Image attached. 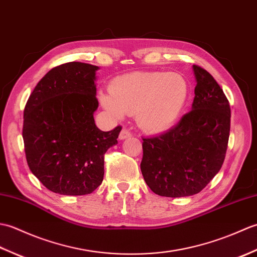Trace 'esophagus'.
Listing matches in <instances>:
<instances>
[{
    "label": "esophagus",
    "mask_w": 257,
    "mask_h": 257,
    "mask_svg": "<svg viewBox=\"0 0 257 257\" xmlns=\"http://www.w3.org/2000/svg\"><path fill=\"white\" fill-rule=\"evenodd\" d=\"M129 137H132V133H130L129 130L125 129V128H123L119 134V139L120 140H124V139H127Z\"/></svg>",
    "instance_id": "obj_1"
}]
</instances>
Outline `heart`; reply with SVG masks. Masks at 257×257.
<instances>
[{"label":"heart","mask_w":257,"mask_h":257,"mask_svg":"<svg viewBox=\"0 0 257 257\" xmlns=\"http://www.w3.org/2000/svg\"><path fill=\"white\" fill-rule=\"evenodd\" d=\"M109 90L110 94L100 95L103 108L117 118L135 113L141 129L160 133L170 128L181 113L189 85L177 73L134 72L117 77Z\"/></svg>","instance_id":"1"}]
</instances>
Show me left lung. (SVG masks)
I'll list each match as a JSON object with an SVG mask.
<instances>
[{
    "label": "left lung",
    "mask_w": 257,
    "mask_h": 257,
    "mask_svg": "<svg viewBox=\"0 0 257 257\" xmlns=\"http://www.w3.org/2000/svg\"><path fill=\"white\" fill-rule=\"evenodd\" d=\"M196 80L192 110L167 133L144 138L140 169L158 195L181 198L199 193L224 161L231 109L213 76L193 65Z\"/></svg>",
    "instance_id": "8db88e82"
}]
</instances>
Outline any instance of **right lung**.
<instances>
[{
  "label": "right lung",
  "instance_id": "obj_1",
  "mask_svg": "<svg viewBox=\"0 0 257 257\" xmlns=\"http://www.w3.org/2000/svg\"><path fill=\"white\" fill-rule=\"evenodd\" d=\"M70 62L51 69L31 94L24 109L23 140L32 173L52 192L84 195L103 179V157L117 145L121 125L97 128L94 112L96 70Z\"/></svg>",
  "mask_w": 257,
  "mask_h": 257
}]
</instances>
